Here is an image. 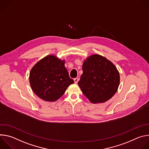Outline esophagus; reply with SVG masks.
<instances>
[{
    "instance_id": "34e87169",
    "label": "esophagus",
    "mask_w": 149,
    "mask_h": 149,
    "mask_svg": "<svg viewBox=\"0 0 149 149\" xmlns=\"http://www.w3.org/2000/svg\"><path fill=\"white\" fill-rule=\"evenodd\" d=\"M74 82H75V84H77V83L78 82V78H75L74 79Z\"/></svg>"
}]
</instances>
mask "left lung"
<instances>
[{
    "label": "left lung",
    "mask_w": 149,
    "mask_h": 149,
    "mask_svg": "<svg viewBox=\"0 0 149 149\" xmlns=\"http://www.w3.org/2000/svg\"><path fill=\"white\" fill-rule=\"evenodd\" d=\"M82 71L78 86L92 103L107 101L117 92L119 72L107 58L97 54L89 56L84 62Z\"/></svg>",
    "instance_id": "8db88e82"
}]
</instances>
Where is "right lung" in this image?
Listing matches in <instances>:
<instances>
[{
    "instance_id": "add662e5",
    "label": "right lung",
    "mask_w": 149,
    "mask_h": 149,
    "mask_svg": "<svg viewBox=\"0 0 149 149\" xmlns=\"http://www.w3.org/2000/svg\"><path fill=\"white\" fill-rule=\"evenodd\" d=\"M64 64V61L54 55L45 56L36 63L30 72L29 82L36 95L47 101H55L74 83Z\"/></svg>"
}]
</instances>
